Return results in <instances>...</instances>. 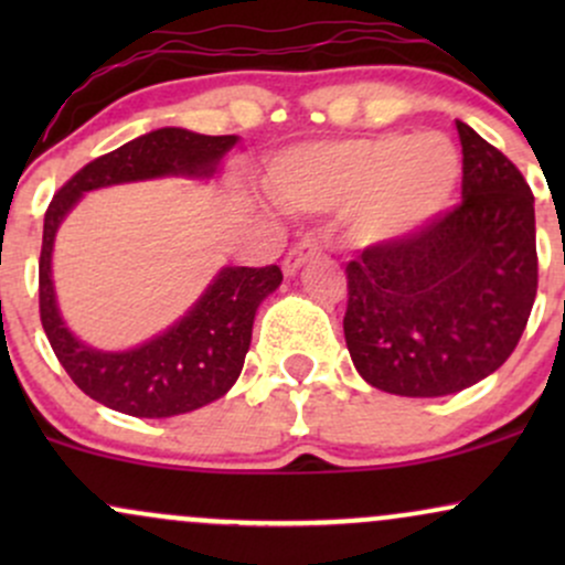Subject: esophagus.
Masks as SVG:
<instances>
[{"label": "esophagus", "mask_w": 565, "mask_h": 565, "mask_svg": "<svg viewBox=\"0 0 565 565\" xmlns=\"http://www.w3.org/2000/svg\"><path fill=\"white\" fill-rule=\"evenodd\" d=\"M319 252H321V246H319V242H313V238H302V242H297V244L291 246V249L287 252V257H284V263H281L284 274L291 276L297 268H300V265H302L305 260H310V257H316V255H319Z\"/></svg>", "instance_id": "34e87169"}]
</instances>
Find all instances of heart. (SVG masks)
Returning a JSON list of instances; mask_svg holds the SVG:
<instances>
[{
  "instance_id": "heart-1",
  "label": "heart",
  "mask_w": 565,
  "mask_h": 565,
  "mask_svg": "<svg viewBox=\"0 0 565 565\" xmlns=\"http://www.w3.org/2000/svg\"><path fill=\"white\" fill-rule=\"evenodd\" d=\"M459 180V157L444 135H374L313 142L270 167V191L305 212L353 210L364 244H385L423 228L446 206Z\"/></svg>"
}]
</instances>
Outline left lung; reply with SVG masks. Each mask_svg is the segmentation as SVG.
I'll return each instance as SVG.
<instances>
[{
  "label": "left lung",
  "instance_id": "left-lung-1",
  "mask_svg": "<svg viewBox=\"0 0 565 565\" xmlns=\"http://www.w3.org/2000/svg\"><path fill=\"white\" fill-rule=\"evenodd\" d=\"M457 132L462 201L345 265L350 359L369 385L408 398L459 393L497 372L540 284L526 178L465 121Z\"/></svg>",
  "mask_w": 565,
  "mask_h": 565
}]
</instances>
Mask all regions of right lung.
<instances>
[{
  "instance_id": "1",
  "label": "right lung",
  "mask_w": 565,
  "mask_h": 565,
  "mask_svg": "<svg viewBox=\"0 0 565 565\" xmlns=\"http://www.w3.org/2000/svg\"><path fill=\"white\" fill-rule=\"evenodd\" d=\"M236 135H196L164 127L129 140L84 164L63 183L44 212L39 255V319L57 361L82 393L129 417H174L228 393L242 374L252 321L265 297L281 284V268H225L196 308L170 332L127 353H100L74 340L57 316L50 255L61 220L93 188L161 178L212 174Z\"/></svg>"
}]
</instances>
